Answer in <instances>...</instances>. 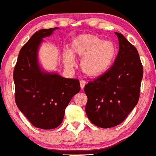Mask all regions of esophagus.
<instances>
[{"instance_id": "esophagus-1", "label": "esophagus", "mask_w": 156, "mask_h": 156, "mask_svg": "<svg viewBox=\"0 0 156 156\" xmlns=\"http://www.w3.org/2000/svg\"><path fill=\"white\" fill-rule=\"evenodd\" d=\"M80 86H81V89H83L85 86H86V82H85L84 80H81V81H80Z\"/></svg>"}]
</instances>
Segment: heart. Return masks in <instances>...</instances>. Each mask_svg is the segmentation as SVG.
Here are the masks:
<instances>
[{
    "instance_id": "1",
    "label": "heart",
    "mask_w": 156,
    "mask_h": 156,
    "mask_svg": "<svg viewBox=\"0 0 156 156\" xmlns=\"http://www.w3.org/2000/svg\"><path fill=\"white\" fill-rule=\"evenodd\" d=\"M116 47L111 41H104L94 34H82L75 37L70 52L63 53V63L68 68L74 67V57L80 58V67L89 78H97L108 71L115 59Z\"/></svg>"
}]
</instances>
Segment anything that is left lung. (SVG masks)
Listing matches in <instances>:
<instances>
[{"mask_svg":"<svg viewBox=\"0 0 156 156\" xmlns=\"http://www.w3.org/2000/svg\"><path fill=\"white\" fill-rule=\"evenodd\" d=\"M115 63L105 74L85 86L88 97L86 112L89 119L101 128L122 122L137 104L143 67L137 50L122 34Z\"/></svg>","mask_w":156,"mask_h":156,"instance_id":"8db88e82","label":"left lung"}]
</instances>
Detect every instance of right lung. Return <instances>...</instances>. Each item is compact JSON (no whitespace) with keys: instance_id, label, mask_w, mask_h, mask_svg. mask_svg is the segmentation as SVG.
Returning <instances> with one entry per match:
<instances>
[{"instance_id":"right-lung-1","label":"right lung","mask_w":156,"mask_h":156,"mask_svg":"<svg viewBox=\"0 0 156 156\" xmlns=\"http://www.w3.org/2000/svg\"><path fill=\"white\" fill-rule=\"evenodd\" d=\"M59 27L39 30L19 53L14 69L16 105L35 127L51 129L63 122L65 109L80 91L79 81L43 70L38 62L39 46Z\"/></svg>"}]
</instances>
